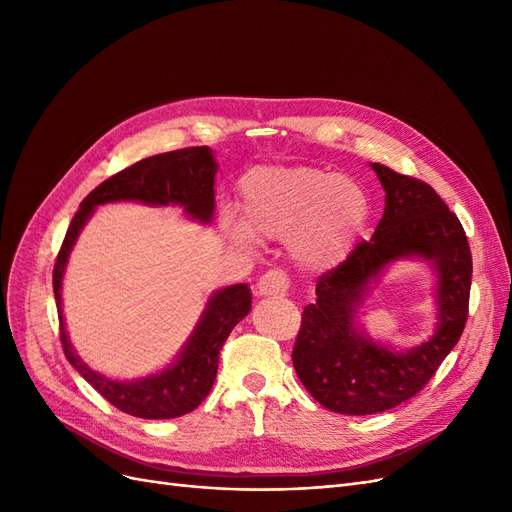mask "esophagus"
<instances>
[{
    "mask_svg": "<svg viewBox=\"0 0 512 512\" xmlns=\"http://www.w3.org/2000/svg\"><path fill=\"white\" fill-rule=\"evenodd\" d=\"M290 288V277L282 269H271L258 280V294L262 297H284Z\"/></svg>",
    "mask_w": 512,
    "mask_h": 512,
    "instance_id": "obj_1",
    "label": "esophagus"
}]
</instances>
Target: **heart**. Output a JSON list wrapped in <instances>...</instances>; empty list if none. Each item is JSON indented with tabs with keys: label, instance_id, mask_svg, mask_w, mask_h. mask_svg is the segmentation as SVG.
<instances>
[{
	"label": "heart",
	"instance_id": "obj_1",
	"mask_svg": "<svg viewBox=\"0 0 512 512\" xmlns=\"http://www.w3.org/2000/svg\"><path fill=\"white\" fill-rule=\"evenodd\" d=\"M243 222H226L239 245L290 239L292 256L307 269L342 262L367 220V196L342 173L320 168H262L241 181Z\"/></svg>",
	"mask_w": 512,
	"mask_h": 512
}]
</instances>
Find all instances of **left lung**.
Here are the masks:
<instances>
[{"label": "left lung", "instance_id": "8db88e82", "mask_svg": "<svg viewBox=\"0 0 512 512\" xmlns=\"http://www.w3.org/2000/svg\"><path fill=\"white\" fill-rule=\"evenodd\" d=\"M386 192L374 237L344 262L322 273L316 303L301 314L292 365L320 406L363 416L386 412L414 397L436 374L468 322L472 252L457 215L429 183L371 164ZM421 255L439 271V331L425 345L395 353L374 345L353 327L364 286L393 259Z\"/></svg>", "mask_w": 512, "mask_h": 512}]
</instances>
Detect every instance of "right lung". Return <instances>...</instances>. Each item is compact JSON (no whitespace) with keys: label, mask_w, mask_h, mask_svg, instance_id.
<instances>
[{"label":"right lung","mask_w":512,"mask_h":512,"mask_svg":"<svg viewBox=\"0 0 512 512\" xmlns=\"http://www.w3.org/2000/svg\"><path fill=\"white\" fill-rule=\"evenodd\" d=\"M218 164L213 162L209 147H185L145 158L117 175L102 181L91 190L74 213L68 232L53 269V292L59 312V335L66 359L72 367L94 386V389L121 412L138 418H175L192 412L200 406L218 376L220 350L230 331L237 327L252 309V294L245 284L228 286L215 292L209 307L200 318L188 346L183 348L175 365L162 374L134 382L108 380L94 369H89L74 354L61 318V277L68 262V254L79 237L81 228L98 205L115 200H141L147 205H179L194 220L211 222L215 209L213 177Z\"/></svg>","instance_id":"add662e5"}]
</instances>
